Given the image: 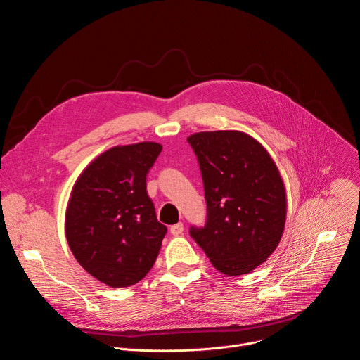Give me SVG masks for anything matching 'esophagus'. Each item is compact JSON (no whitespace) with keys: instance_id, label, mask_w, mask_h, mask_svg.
I'll list each match as a JSON object with an SVG mask.
<instances>
[{"instance_id":"1","label":"esophagus","mask_w":360,"mask_h":360,"mask_svg":"<svg viewBox=\"0 0 360 360\" xmlns=\"http://www.w3.org/2000/svg\"><path fill=\"white\" fill-rule=\"evenodd\" d=\"M183 231H184V226H183V223H177V224H174V226H172V227H170V233H172L174 237L181 236V234H183Z\"/></svg>"}]
</instances>
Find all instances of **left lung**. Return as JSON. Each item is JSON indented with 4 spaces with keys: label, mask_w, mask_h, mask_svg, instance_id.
Returning <instances> with one entry per match:
<instances>
[{
    "label": "left lung",
    "mask_w": 360,
    "mask_h": 360,
    "mask_svg": "<svg viewBox=\"0 0 360 360\" xmlns=\"http://www.w3.org/2000/svg\"><path fill=\"white\" fill-rule=\"evenodd\" d=\"M201 170L207 223L190 236L215 269L238 276L261 265L278 247L286 220V191L271 155L240 130L187 137Z\"/></svg>",
    "instance_id": "8db88e82"
}]
</instances>
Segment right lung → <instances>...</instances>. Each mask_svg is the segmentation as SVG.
I'll use <instances>...</instances> for the list:
<instances>
[{
  "instance_id": "1",
  "label": "right lung",
  "mask_w": 360,
  "mask_h": 360,
  "mask_svg": "<svg viewBox=\"0 0 360 360\" xmlns=\"http://www.w3.org/2000/svg\"><path fill=\"white\" fill-rule=\"evenodd\" d=\"M156 141L115 146L94 159L72 187L65 234L81 266L112 288L137 283L152 269L166 226L146 191L162 152Z\"/></svg>"
}]
</instances>
